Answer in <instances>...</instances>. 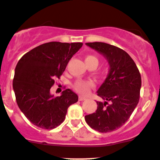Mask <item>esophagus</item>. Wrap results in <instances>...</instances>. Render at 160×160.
<instances>
[{"instance_id": "obj_1", "label": "esophagus", "mask_w": 160, "mask_h": 160, "mask_svg": "<svg viewBox=\"0 0 160 160\" xmlns=\"http://www.w3.org/2000/svg\"><path fill=\"white\" fill-rule=\"evenodd\" d=\"M78 99H79V101H84V100H85V99H86V98L85 97H84V96H79V97H78Z\"/></svg>"}]
</instances>
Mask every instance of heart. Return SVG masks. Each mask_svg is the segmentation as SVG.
<instances>
[{"label": "heart", "mask_w": 160, "mask_h": 160, "mask_svg": "<svg viewBox=\"0 0 160 160\" xmlns=\"http://www.w3.org/2000/svg\"><path fill=\"white\" fill-rule=\"evenodd\" d=\"M85 62L87 66L94 65L97 67L98 64H99V61L97 58L92 55H86L85 57ZM94 86V83L92 81H82L79 80L77 81L75 83V90L82 95H86L89 92L90 88H92Z\"/></svg>", "instance_id": "b5f03b06"}]
</instances>
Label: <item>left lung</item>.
<instances>
[{
    "mask_svg": "<svg viewBox=\"0 0 160 160\" xmlns=\"http://www.w3.org/2000/svg\"><path fill=\"white\" fill-rule=\"evenodd\" d=\"M102 54L109 64L107 78L97 91L103 102L97 101V110L85 117L87 124L102 133L120 128L138 103L142 78L134 61L122 49L102 42H86Z\"/></svg>",
    "mask_w": 160,
    "mask_h": 160,
    "instance_id": "1",
    "label": "left lung"
}]
</instances>
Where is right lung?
<instances>
[{
	"label": "right lung",
	"instance_id": "right-lung-1",
	"mask_svg": "<svg viewBox=\"0 0 160 160\" xmlns=\"http://www.w3.org/2000/svg\"><path fill=\"white\" fill-rule=\"evenodd\" d=\"M82 45V42H47L35 47L18 61L13 89L18 107L34 125L55 128L64 121L68 108L78 102V95L70 88L55 97L50 94V88Z\"/></svg>",
	"mask_w": 160,
	"mask_h": 160
}]
</instances>
